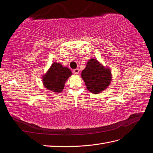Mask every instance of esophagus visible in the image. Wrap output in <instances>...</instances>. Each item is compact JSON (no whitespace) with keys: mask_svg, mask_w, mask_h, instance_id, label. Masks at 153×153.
<instances>
[{"mask_svg":"<svg viewBox=\"0 0 153 153\" xmlns=\"http://www.w3.org/2000/svg\"><path fill=\"white\" fill-rule=\"evenodd\" d=\"M79 69H78V68H77V69H74L73 70V73H74V74H79Z\"/></svg>","mask_w":153,"mask_h":153,"instance_id":"esophagus-1","label":"esophagus"}]
</instances>
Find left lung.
I'll list each match as a JSON object with an SVG mask.
<instances>
[{
    "mask_svg": "<svg viewBox=\"0 0 153 153\" xmlns=\"http://www.w3.org/2000/svg\"><path fill=\"white\" fill-rule=\"evenodd\" d=\"M87 89L93 94H100L109 85L111 73L96 59H90L86 67L81 73Z\"/></svg>",
    "mask_w": 153,
    "mask_h": 153,
    "instance_id": "1",
    "label": "left lung"
}]
</instances>
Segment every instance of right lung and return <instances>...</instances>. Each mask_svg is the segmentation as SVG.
<instances>
[{
  "mask_svg": "<svg viewBox=\"0 0 153 153\" xmlns=\"http://www.w3.org/2000/svg\"><path fill=\"white\" fill-rule=\"evenodd\" d=\"M72 73L66 67L59 63H53L47 73L42 76V82L47 89L56 93H60L63 90L65 83Z\"/></svg>",
  "mask_w": 153,
  "mask_h": 153,
  "instance_id": "right-lung-1",
  "label": "right lung"
}]
</instances>
